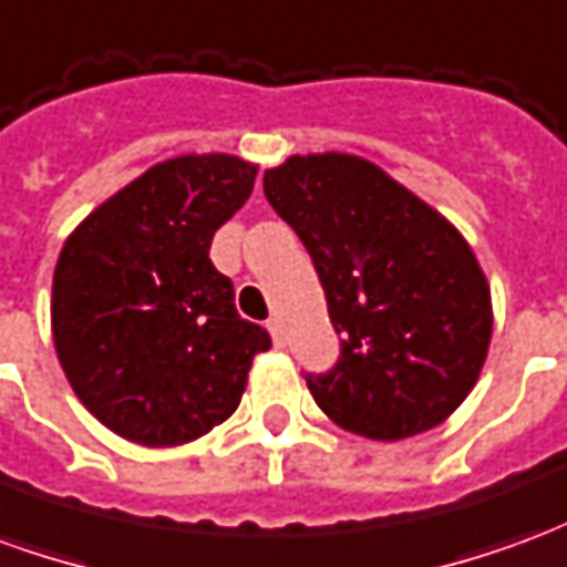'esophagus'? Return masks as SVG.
Here are the masks:
<instances>
[{"label":"esophagus","instance_id":"1","mask_svg":"<svg viewBox=\"0 0 567 567\" xmlns=\"http://www.w3.org/2000/svg\"><path fill=\"white\" fill-rule=\"evenodd\" d=\"M267 328H270V333H272V343L282 346L285 343V340H282V321L270 319V321H267Z\"/></svg>","mask_w":567,"mask_h":567}]
</instances>
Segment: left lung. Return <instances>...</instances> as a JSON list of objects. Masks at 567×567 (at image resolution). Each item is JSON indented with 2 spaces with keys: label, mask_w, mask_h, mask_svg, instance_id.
Masks as SVG:
<instances>
[{
  "label": "left lung",
  "mask_w": 567,
  "mask_h": 567,
  "mask_svg": "<svg viewBox=\"0 0 567 567\" xmlns=\"http://www.w3.org/2000/svg\"><path fill=\"white\" fill-rule=\"evenodd\" d=\"M264 194L307 246L340 358L307 373L346 431L404 440L440 425L474 389L492 340L486 276L440 212L352 154L288 157Z\"/></svg>",
  "instance_id": "1"
}]
</instances>
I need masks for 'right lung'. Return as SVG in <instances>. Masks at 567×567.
<instances>
[{
  "label": "right lung",
  "mask_w": 567,
  "mask_h": 567,
  "mask_svg": "<svg viewBox=\"0 0 567 567\" xmlns=\"http://www.w3.org/2000/svg\"><path fill=\"white\" fill-rule=\"evenodd\" d=\"M258 166L185 154L93 209L54 270L56 358L79 401L142 446H182L221 425L270 333L239 319L209 246Z\"/></svg>",
  "instance_id": "1"
}]
</instances>
